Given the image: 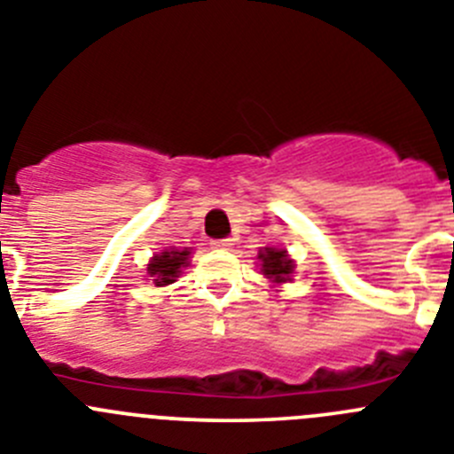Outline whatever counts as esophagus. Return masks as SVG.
<instances>
[{
	"label": "esophagus",
	"mask_w": 454,
	"mask_h": 454,
	"mask_svg": "<svg viewBox=\"0 0 454 454\" xmlns=\"http://www.w3.org/2000/svg\"><path fill=\"white\" fill-rule=\"evenodd\" d=\"M212 247L215 248H231L232 247V239H215V242H212Z\"/></svg>",
	"instance_id": "34e87169"
}]
</instances>
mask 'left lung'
<instances>
[{
    "instance_id": "obj_1",
    "label": "left lung",
    "mask_w": 454,
    "mask_h": 454,
    "mask_svg": "<svg viewBox=\"0 0 454 454\" xmlns=\"http://www.w3.org/2000/svg\"><path fill=\"white\" fill-rule=\"evenodd\" d=\"M257 260H260V271H262V276L269 278L271 283L280 285L292 280V273L296 264H294V260L287 255L285 248H273V247L260 248Z\"/></svg>"
}]
</instances>
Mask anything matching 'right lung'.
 <instances>
[{
	"label": "right lung",
	"instance_id": "right-lung-1",
	"mask_svg": "<svg viewBox=\"0 0 454 454\" xmlns=\"http://www.w3.org/2000/svg\"><path fill=\"white\" fill-rule=\"evenodd\" d=\"M190 248H165L162 253L153 255L146 264V280H151L156 287L176 283L183 267L190 264Z\"/></svg>",
	"mask_w": 454,
	"mask_h": 454
}]
</instances>
